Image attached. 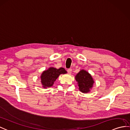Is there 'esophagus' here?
<instances>
[{
  "label": "esophagus",
  "instance_id": "34e87169",
  "mask_svg": "<svg viewBox=\"0 0 130 130\" xmlns=\"http://www.w3.org/2000/svg\"><path fill=\"white\" fill-rule=\"evenodd\" d=\"M67 72H68V73H69V74H71V73H72V69H71V68H69V69H67Z\"/></svg>",
  "mask_w": 130,
  "mask_h": 130
}]
</instances>
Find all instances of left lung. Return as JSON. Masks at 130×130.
Instances as JSON below:
<instances>
[{"label":"left lung","instance_id":"left-lung-1","mask_svg":"<svg viewBox=\"0 0 130 130\" xmlns=\"http://www.w3.org/2000/svg\"><path fill=\"white\" fill-rule=\"evenodd\" d=\"M75 78L78 82L79 89L81 92L83 93L89 92L93 86L94 82L89 73L82 69L75 75Z\"/></svg>","mask_w":130,"mask_h":130}]
</instances>
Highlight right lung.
Here are the masks:
<instances>
[{"label":"right lung","mask_w":130,"mask_h":130,"mask_svg":"<svg viewBox=\"0 0 130 130\" xmlns=\"http://www.w3.org/2000/svg\"><path fill=\"white\" fill-rule=\"evenodd\" d=\"M67 73L64 68H60L56 69L54 67H50L43 71L41 75V82L44 88L52 87L59 75L61 74Z\"/></svg>","instance_id":"1"}]
</instances>
